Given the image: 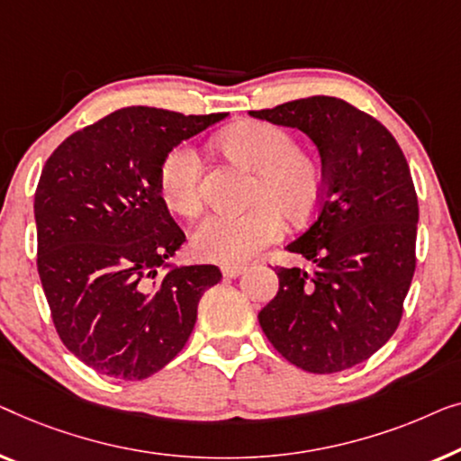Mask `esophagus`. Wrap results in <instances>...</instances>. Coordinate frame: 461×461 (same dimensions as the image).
Segmentation results:
<instances>
[{
  "mask_svg": "<svg viewBox=\"0 0 461 461\" xmlns=\"http://www.w3.org/2000/svg\"><path fill=\"white\" fill-rule=\"evenodd\" d=\"M246 271L244 265H225V267H221V274L223 277H230V280H233V277L242 276Z\"/></svg>",
  "mask_w": 461,
  "mask_h": 461,
  "instance_id": "34e87169",
  "label": "esophagus"
}]
</instances>
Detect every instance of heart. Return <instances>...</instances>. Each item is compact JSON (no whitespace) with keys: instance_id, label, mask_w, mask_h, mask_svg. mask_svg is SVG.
I'll return each instance as SVG.
<instances>
[{"instance_id":"obj_1","label":"heart","mask_w":461,"mask_h":461,"mask_svg":"<svg viewBox=\"0 0 461 461\" xmlns=\"http://www.w3.org/2000/svg\"><path fill=\"white\" fill-rule=\"evenodd\" d=\"M223 150L257 171L252 204L244 212H209L192 231L200 258L233 265L257 255L282 236V212L293 221L311 217L323 194V171L309 154L296 150L290 133L269 122H242L221 135ZM158 192L168 209L192 215L203 203L200 157L190 144L168 150L158 168Z\"/></svg>"}]
</instances>
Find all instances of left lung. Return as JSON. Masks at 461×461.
Here are the masks:
<instances>
[{"label":"left lung","mask_w":461,"mask_h":461,"mask_svg":"<svg viewBox=\"0 0 461 461\" xmlns=\"http://www.w3.org/2000/svg\"><path fill=\"white\" fill-rule=\"evenodd\" d=\"M250 116L303 131L323 168L320 211L286 246L317 269L277 267L258 323L296 367L342 372L386 345L403 315L418 233L410 165L391 131L345 100L311 95Z\"/></svg>","instance_id":"8db88e82"}]
</instances>
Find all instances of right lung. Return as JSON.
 Wrapping results in <instances>:
<instances>
[{"label":"right lung","instance_id":"1","mask_svg":"<svg viewBox=\"0 0 461 461\" xmlns=\"http://www.w3.org/2000/svg\"><path fill=\"white\" fill-rule=\"evenodd\" d=\"M225 116L121 108L64 140L43 167L39 277L64 347L102 375L144 380L163 369L190 339L204 290L221 280L215 265L168 263L185 233L160 196L158 168Z\"/></svg>","mask_w":461,"mask_h":461}]
</instances>
